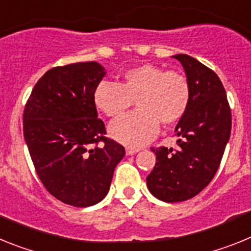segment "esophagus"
Returning <instances> with one entry per match:
<instances>
[{"mask_svg": "<svg viewBox=\"0 0 251 251\" xmlns=\"http://www.w3.org/2000/svg\"><path fill=\"white\" fill-rule=\"evenodd\" d=\"M139 150H137V148H127L126 150V153H127V156H133V154H136V153H138Z\"/></svg>", "mask_w": 251, "mask_h": 251, "instance_id": "esophagus-1", "label": "esophagus"}]
</instances>
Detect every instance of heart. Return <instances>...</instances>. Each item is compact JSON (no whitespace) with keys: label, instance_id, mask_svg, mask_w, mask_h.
Segmentation results:
<instances>
[{"label":"heart","instance_id":"obj_1","mask_svg":"<svg viewBox=\"0 0 251 251\" xmlns=\"http://www.w3.org/2000/svg\"><path fill=\"white\" fill-rule=\"evenodd\" d=\"M93 100L110 118L123 114L136 100V112L113 122L109 134L122 145L139 148L156 137L159 123L171 126L186 114L191 86L185 75L143 64L124 72L119 84L99 83Z\"/></svg>","mask_w":251,"mask_h":251}]
</instances>
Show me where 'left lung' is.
<instances>
[{
  "label": "left lung",
  "mask_w": 251,
  "mask_h": 251,
  "mask_svg": "<svg viewBox=\"0 0 251 251\" xmlns=\"http://www.w3.org/2000/svg\"><path fill=\"white\" fill-rule=\"evenodd\" d=\"M172 57L183 66L191 101L175 129L176 150L152 148L156 165L147 177V187L165 202L192 199L211 182L231 133V110L219 76L195 57Z\"/></svg>",
  "instance_id": "left-lung-1"
}]
</instances>
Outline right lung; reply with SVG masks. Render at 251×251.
I'll use <instances>...</instances> for the list:
<instances>
[{"label":"right lung","instance_id":"obj_1","mask_svg":"<svg viewBox=\"0 0 251 251\" xmlns=\"http://www.w3.org/2000/svg\"><path fill=\"white\" fill-rule=\"evenodd\" d=\"M105 74L97 61L50 69L24 110V137L37 176L52 196L76 207L103 200L126 154L123 146L104 137L93 100Z\"/></svg>","mask_w":251,"mask_h":251}]
</instances>
